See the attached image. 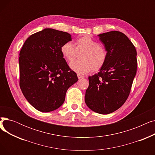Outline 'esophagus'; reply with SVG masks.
<instances>
[{
  "label": "esophagus",
  "mask_w": 155,
  "mask_h": 155,
  "mask_svg": "<svg viewBox=\"0 0 155 155\" xmlns=\"http://www.w3.org/2000/svg\"><path fill=\"white\" fill-rule=\"evenodd\" d=\"M77 77H78V79H80V78H84V77H83L82 75H79V74H78V75H77Z\"/></svg>",
  "instance_id": "1"
}]
</instances>
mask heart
Listing matches in <instances>:
<instances>
[{
  "label": "heart",
  "mask_w": 155,
  "mask_h": 155,
  "mask_svg": "<svg viewBox=\"0 0 155 155\" xmlns=\"http://www.w3.org/2000/svg\"><path fill=\"white\" fill-rule=\"evenodd\" d=\"M64 58L69 62L74 61L81 54L80 61L70 64V69L79 75H85L92 70L99 71L106 61L107 53L99 42L91 36H83L77 39L75 46L71 43H64L60 48Z\"/></svg>",
  "instance_id": "obj_1"
}]
</instances>
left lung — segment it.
<instances>
[{
  "mask_svg": "<svg viewBox=\"0 0 155 155\" xmlns=\"http://www.w3.org/2000/svg\"><path fill=\"white\" fill-rule=\"evenodd\" d=\"M98 36L107 51L106 61L98 73L88 77L85 101L92 111L108 114L127 99L136 74L137 53L123 32L109 31Z\"/></svg>",
  "mask_w": 155,
  "mask_h": 155,
  "instance_id": "8db88e82",
  "label": "left lung"
}]
</instances>
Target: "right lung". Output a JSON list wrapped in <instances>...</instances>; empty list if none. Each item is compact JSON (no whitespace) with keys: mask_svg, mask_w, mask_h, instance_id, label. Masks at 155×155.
<instances>
[{"mask_svg":"<svg viewBox=\"0 0 155 155\" xmlns=\"http://www.w3.org/2000/svg\"><path fill=\"white\" fill-rule=\"evenodd\" d=\"M71 41L68 32L45 28L31 35L19 53L20 87L28 102L39 111L58 109L69 87L78 81L61 53Z\"/></svg>","mask_w":155,"mask_h":155,"instance_id":"obj_1","label":"right lung"}]
</instances>
